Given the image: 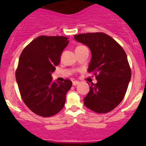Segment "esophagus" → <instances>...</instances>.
Returning <instances> with one entry per match:
<instances>
[{"label": "esophagus", "mask_w": 146, "mask_h": 146, "mask_svg": "<svg viewBox=\"0 0 146 146\" xmlns=\"http://www.w3.org/2000/svg\"><path fill=\"white\" fill-rule=\"evenodd\" d=\"M72 84H73V86H77V85L79 84V82L78 81H73Z\"/></svg>", "instance_id": "obj_1"}]
</instances>
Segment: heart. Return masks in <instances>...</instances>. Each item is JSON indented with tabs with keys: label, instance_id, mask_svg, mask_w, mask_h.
Returning <instances> with one entry per match:
<instances>
[{
	"label": "heart",
	"instance_id": "heart-1",
	"mask_svg": "<svg viewBox=\"0 0 146 146\" xmlns=\"http://www.w3.org/2000/svg\"><path fill=\"white\" fill-rule=\"evenodd\" d=\"M84 47V46H83V45H80V46H78L77 48H79V47Z\"/></svg>",
	"mask_w": 146,
	"mask_h": 146
}]
</instances>
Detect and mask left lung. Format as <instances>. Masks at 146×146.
<instances>
[{"label": "left lung", "instance_id": "left-lung-1", "mask_svg": "<svg viewBox=\"0 0 146 146\" xmlns=\"http://www.w3.org/2000/svg\"><path fill=\"white\" fill-rule=\"evenodd\" d=\"M74 37L91 50L92 57L88 72L94 74L97 80L96 84H90L84 104L97 113H109L123 99L131 79L126 52L106 33H80Z\"/></svg>", "mask_w": 146, "mask_h": 146}]
</instances>
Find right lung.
I'll return each mask as SVG.
<instances>
[{
  "label": "right lung",
  "instance_id": "1",
  "mask_svg": "<svg viewBox=\"0 0 146 146\" xmlns=\"http://www.w3.org/2000/svg\"><path fill=\"white\" fill-rule=\"evenodd\" d=\"M69 38L40 36L24 48L15 76L23 101L35 114L50 117L64 106L66 95L72 86L70 80L54 82L51 73L60 61Z\"/></svg>",
  "mask_w": 146,
  "mask_h": 146
}]
</instances>
